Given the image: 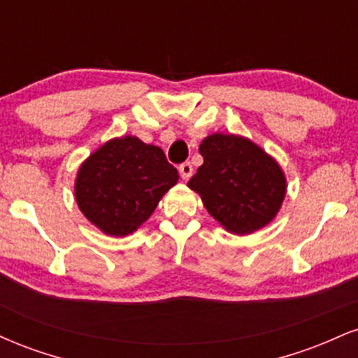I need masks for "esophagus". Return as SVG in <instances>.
I'll list each match as a JSON object with an SVG mask.
<instances>
[{"label": "esophagus", "mask_w": 358, "mask_h": 358, "mask_svg": "<svg viewBox=\"0 0 358 358\" xmlns=\"http://www.w3.org/2000/svg\"><path fill=\"white\" fill-rule=\"evenodd\" d=\"M178 171H180V176H182L183 180H188L193 175V166L188 162H185L178 166Z\"/></svg>", "instance_id": "esophagus-1"}]
</instances>
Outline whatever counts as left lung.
Here are the masks:
<instances>
[{"label":"left lung","mask_w":358,"mask_h":358,"mask_svg":"<svg viewBox=\"0 0 358 358\" xmlns=\"http://www.w3.org/2000/svg\"><path fill=\"white\" fill-rule=\"evenodd\" d=\"M203 165L188 187L229 232L252 234L276 217L286 195L281 166L248 138L213 133L199 148Z\"/></svg>","instance_id":"obj_1"}]
</instances>
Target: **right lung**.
Wrapping results in <instances>:
<instances>
[{
    "label": "right lung",
    "instance_id": "add662e5",
    "mask_svg": "<svg viewBox=\"0 0 358 358\" xmlns=\"http://www.w3.org/2000/svg\"><path fill=\"white\" fill-rule=\"evenodd\" d=\"M178 182L162 148L136 136L104 143L82 163L76 200L85 219L108 236L133 234L150 219L159 199Z\"/></svg>",
    "mask_w": 358,
    "mask_h": 358
}]
</instances>
